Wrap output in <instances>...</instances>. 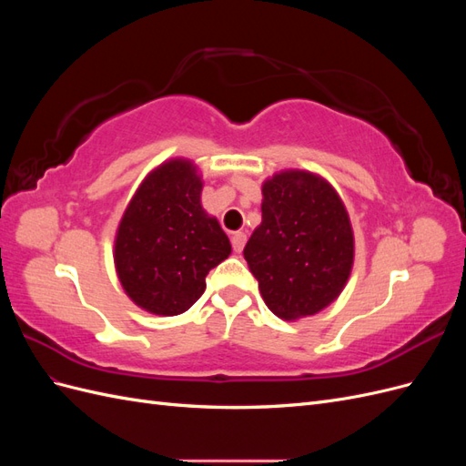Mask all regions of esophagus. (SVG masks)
<instances>
[{"mask_svg": "<svg viewBox=\"0 0 466 466\" xmlns=\"http://www.w3.org/2000/svg\"><path fill=\"white\" fill-rule=\"evenodd\" d=\"M231 243H233L235 252H241V250H243V247H245V243H247V233H243V231H237V233H233V237H231Z\"/></svg>", "mask_w": 466, "mask_h": 466, "instance_id": "obj_1", "label": "esophagus"}]
</instances>
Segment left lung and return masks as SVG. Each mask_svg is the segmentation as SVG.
<instances>
[{"instance_id":"left-lung-1","label":"left lung","mask_w":466,"mask_h":466,"mask_svg":"<svg viewBox=\"0 0 466 466\" xmlns=\"http://www.w3.org/2000/svg\"><path fill=\"white\" fill-rule=\"evenodd\" d=\"M243 255L276 317L317 315L342 293L354 266L346 206L322 177L281 171L262 185V223Z\"/></svg>"}]
</instances>
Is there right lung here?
<instances>
[{
  "instance_id": "add662e5",
  "label": "right lung",
  "mask_w": 466,
  "mask_h": 466,
  "mask_svg": "<svg viewBox=\"0 0 466 466\" xmlns=\"http://www.w3.org/2000/svg\"><path fill=\"white\" fill-rule=\"evenodd\" d=\"M202 178L188 159L151 171L126 208L115 238V266L126 295L153 315L188 311L206 276L231 255V243L202 202Z\"/></svg>"
}]
</instances>
